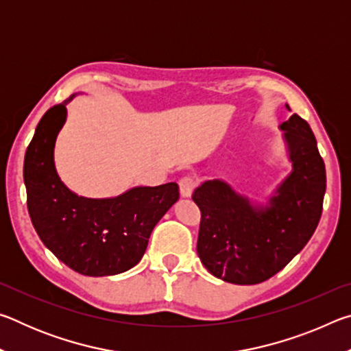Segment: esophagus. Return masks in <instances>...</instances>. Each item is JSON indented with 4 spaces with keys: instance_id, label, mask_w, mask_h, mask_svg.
Returning a JSON list of instances; mask_svg holds the SVG:
<instances>
[{
    "instance_id": "34e87169",
    "label": "esophagus",
    "mask_w": 351,
    "mask_h": 351,
    "mask_svg": "<svg viewBox=\"0 0 351 351\" xmlns=\"http://www.w3.org/2000/svg\"><path fill=\"white\" fill-rule=\"evenodd\" d=\"M195 187H197V180L193 176H184L180 180V192L182 198L192 197Z\"/></svg>"
}]
</instances>
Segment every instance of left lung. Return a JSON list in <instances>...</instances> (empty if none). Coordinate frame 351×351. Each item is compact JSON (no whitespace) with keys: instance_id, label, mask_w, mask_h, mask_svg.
<instances>
[{"instance_id":"left-lung-1","label":"left lung","mask_w":351,"mask_h":351,"mask_svg":"<svg viewBox=\"0 0 351 351\" xmlns=\"http://www.w3.org/2000/svg\"><path fill=\"white\" fill-rule=\"evenodd\" d=\"M278 128L293 170L265 204L223 180L204 181L193 192L201 210L198 257L224 282L268 280L305 247L322 215L325 164L310 125L293 114Z\"/></svg>"}]
</instances>
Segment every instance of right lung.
<instances>
[{"mask_svg": "<svg viewBox=\"0 0 351 351\" xmlns=\"http://www.w3.org/2000/svg\"><path fill=\"white\" fill-rule=\"evenodd\" d=\"M45 112L25 156L27 210L40 240L56 257L83 276H116L144 255L154 226L180 199L176 182L133 187L112 198L79 197L64 186L54 162L66 105Z\"/></svg>", "mask_w": 351, "mask_h": 351, "instance_id": "1", "label": "right lung"}]
</instances>
